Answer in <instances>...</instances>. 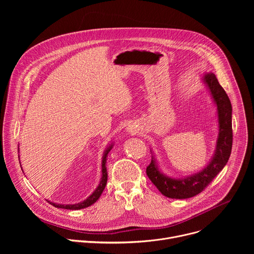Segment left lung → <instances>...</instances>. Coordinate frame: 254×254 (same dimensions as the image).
Instances as JSON below:
<instances>
[{
    "mask_svg": "<svg viewBox=\"0 0 254 254\" xmlns=\"http://www.w3.org/2000/svg\"><path fill=\"white\" fill-rule=\"evenodd\" d=\"M209 88L218 114L219 133L215 154L211 162L202 171L186 178H171L160 172L155 158L147 167V175L158 190L172 199H187L201 193L227 164L232 149V106L228 95L219 84L214 73H207L203 78Z\"/></svg>",
    "mask_w": 254,
    "mask_h": 254,
    "instance_id": "8db88e82",
    "label": "left lung"
}]
</instances>
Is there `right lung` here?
<instances>
[{
    "label": "right lung",
    "mask_w": 254,
    "mask_h": 254,
    "mask_svg": "<svg viewBox=\"0 0 254 254\" xmlns=\"http://www.w3.org/2000/svg\"><path fill=\"white\" fill-rule=\"evenodd\" d=\"M112 148H113V144H111L110 147H108L107 149H106V151L104 152V155H103V157H102V162H101V173H102V176H101V180H100V183H99V185L97 186V188L95 189V191L87 198V199H85L84 201H82V202H79V203H77V204H73V205H70V204H68V205H62V204H56V203H52V202H50V201H48L51 205H53L54 207H56V208H62V209H68V210H79V209H83V208H86V207H88V206H90V205H92L93 203H95L97 200H98V198L100 197V195H101V193L103 192V190H104V188H105V185H106V182H107V170H106V166H105V164H106V157H107V154L110 153V151L112 150Z\"/></svg>",
    "instance_id": "add662e5"
}]
</instances>
